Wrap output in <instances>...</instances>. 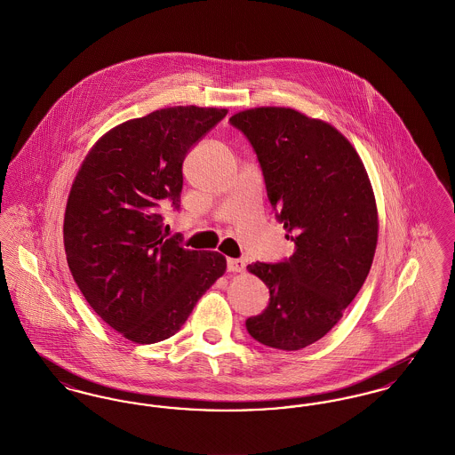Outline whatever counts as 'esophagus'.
<instances>
[{"instance_id":"1","label":"esophagus","mask_w":455,"mask_h":455,"mask_svg":"<svg viewBox=\"0 0 455 455\" xmlns=\"http://www.w3.org/2000/svg\"><path fill=\"white\" fill-rule=\"evenodd\" d=\"M227 269L230 273H242L245 269V262L242 259H228L227 260Z\"/></svg>"}]
</instances>
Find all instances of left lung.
<instances>
[{
    "instance_id": "8db88e82",
    "label": "left lung",
    "mask_w": 455,
    "mask_h": 455,
    "mask_svg": "<svg viewBox=\"0 0 455 455\" xmlns=\"http://www.w3.org/2000/svg\"><path fill=\"white\" fill-rule=\"evenodd\" d=\"M230 123L251 141L295 242L290 259L247 266L271 299L245 327L266 347L302 349L339 323L367 280L379 237L373 189L360 155L329 123L290 108H247Z\"/></svg>"
}]
</instances>
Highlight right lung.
<instances>
[{
	"label": "right lung",
	"mask_w": 455,
	"mask_h": 455,
	"mask_svg": "<svg viewBox=\"0 0 455 455\" xmlns=\"http://www.w3.org/2000/svg\"><path fill=\"white\" fill-rule=\"evenodd\" d=\"M227 108H160L108 131L88 152L66 203V260L104 323L138 345L173 336L227 259L162 235L164 201L177 210L182 162Z\"/></svg>",
	"instance_id": "1"
}]
</instances>
